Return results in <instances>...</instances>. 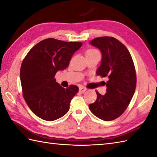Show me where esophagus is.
Instances as JSON below:
<instances>
[{"label": "esophagus", "mask_w": 157, "mask_h": 157, "mask_svg": "<svg viewBox=\"0 0 157 157\" xmlns=\"http://www.w3.org/2000/svg\"><path fill=\"white\" fill-rule=\"evenodd\" d=\"M86 90H87V89L83 87H81L79 88V91H80V92H81V94L85 93V91H86Z\"/></svg>", "instance_id": "obj_1"}]
</instances>
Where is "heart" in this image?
<instances>
[{"label":"heart","instance_id":"b5f03b06","mask_svg":"<svg viewBox=\"0 0 157 157\" xmlns=\"http://www.w3.org/2000/svg\"><path fill=\"white\" fill-rule=\"evenodd\" d=\"M96 52L95 50H89V51H87L86 53H87V52Z\"/></svg>","mask_w":157,"mask_h":157}]
</instances>
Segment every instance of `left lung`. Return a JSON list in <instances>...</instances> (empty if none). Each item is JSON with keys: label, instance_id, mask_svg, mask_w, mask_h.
I'll return each instance as SVG.
<instances>
[{"label": "left lung", "instance_id": "left-lung-1", "mask_svg": "<svg viewBox=\"0 0 157 157\" xmlns=\"http://www.w3.org/2000/svg\"><path fill=\"white\" fill-rule=\"evenodd\" d=\"M90 43L102 53L97 75L109 80L105 82L106 94L96 91V102L89 107L100 119L113 120L124 112L134 95L137 79L133 61L126 47L113 37H97Z\"/></svg>", "mask_w": 157, "mask_h": 157}]
</instances>
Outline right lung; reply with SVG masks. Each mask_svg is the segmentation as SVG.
Returning a JSON list of instances; mask_svg holds the SVG:
<instances>
[{
	"mask_svg": "<svg viewBox=\"0 0 157 157\" xmlns=\"http://www.w3.org/2000/svg\"><path fill=\"white\" fill-rule=\"evenodd\" d=\"M82 45L48 38L33 47L24 59L20 73L23 96L33 113L41 119L54 121L69 111L78 87L75 85L62 87L55 76L67 67Z\"/></svg>",
	"mask_w": 157,
	"mask_h": 157,
	"instance_id": "1",
	"label": "right lung"
}]
</instances>
